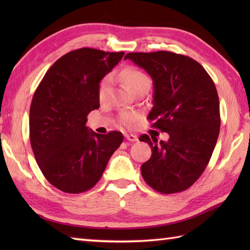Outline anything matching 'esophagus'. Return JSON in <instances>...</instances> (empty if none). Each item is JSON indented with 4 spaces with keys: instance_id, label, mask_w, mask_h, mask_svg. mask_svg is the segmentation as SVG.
Returning <instances> with one entry per match:
<instances>
[{
    "instance_id": "34e87169",
    "label": "esophagus",
    "mask_w": 250,
    "mask_h": 250,
    "mask_svg": "<svg viewBox=\"0 0 250 250\" xmlns=\"http://www.w3.org/2000/svg\"><path fill=\"white\" fill-rule=\"evenodd\" d=\"M125 139L128 140L129 142H137L139 141V139H137V136L134 135V134H125Z\"/></svg>"
}]
</instances>
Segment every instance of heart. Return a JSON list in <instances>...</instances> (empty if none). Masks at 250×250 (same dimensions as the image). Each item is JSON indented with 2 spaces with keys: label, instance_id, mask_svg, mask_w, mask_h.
Listing matches in <instances>:
<instances>
[{
  "label": "heart",
  "instance_id": "b5f03b06",
  "mask_svg": "<svg viewBox=\"0 0 250 250\" xmlns=\"http://www.w3.org/2000/svg\"><path fill=\"white\" fill-rule=\"evenodd\" d=\"M120 81L122 83L125 84V88L131 91L132 93H137L143 90H148L150 88L151 81L150 78L148 77L145 72L137 67L133 66H128L122 70L119 74ZM109 83V77H104L102 81H101L98 89V97L100 100H102L104 94L107 90ZM139 116L135 113H125L120 116V122L125 126H131L133 125L137 121Z\"/></svg>",
  "mask_w": 250,
  "mask_h": 250
}]
</instances>
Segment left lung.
Here are the masks:
<instances>
[{
    "instance_id": "obj_1",
    "label": "left lung",
    "mask_w": 250,
    "mask_h": 250,
    "mask_svg": "<svg viewBox=\"0 0 250 250\" xmlns=\"http://www.w3.org/2000/svg\"><path fill=\"white\" fill-rule=\"evenodd\" d=\"M153 82V107L147 119L167 132V142L140 136L152 155L141 167L142 176L160 193L191 187L204 172L220 131L219 98L213 79L192 58L171 51L130 52Z\"/></svg>"
}]
</instances>
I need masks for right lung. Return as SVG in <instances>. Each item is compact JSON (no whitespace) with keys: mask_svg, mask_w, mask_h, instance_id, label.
Masks as SVG:
<instances>
[{"mask_svg":"<svg viewBox=\"0 0 250 250\" xmlns=\"http://www.w3.org/2000/svg\"><path fill=\"white\" fill-rule=\"evenodd\" d=\"M125 52L72 50L46 72L30 107V142L45 178L66 193H82L101 179L124 141L121 132L98 134L86 126L100 107L99 83Z\"/></svg>","mask_w":250,"mask_h":250,"instance_id":"add662e5","label":"right lung"}]
</instances>
